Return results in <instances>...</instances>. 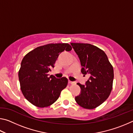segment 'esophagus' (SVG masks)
<instances>
[{
    "label": "esophagus",
    "mask_w": 133,
    "mask_h": 133,
    "mask_svg": "<svg viewBox=\"0 0 133 133\" xmlns=\"http://www.w3.org/2000/svg\"><path fill=\"white\" fill-rule=\"evenodd\" d=\"M69 84H74V83H75V82H72V81H70V80H69Z\"/></svg>",
    "instance_id": "esophagus-1"
}]
</instances>
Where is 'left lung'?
<instances>
[{"instance_id": "8db88e82", "label": "left lung", "mask_w": 133, "mask_h": 133, "mask_svg": "<svg viewBox=\"0 0 133 133\" xmlns=\"http://www.w3.org/2000/svg\"><path fill=\"white\" fill-rule=\"evenodd\" d=\"M70 44L80 59L81 72L90 75L84 85L77 83L81 91L75 100L84 109H94L104 102L111 93L113 68L106 54L97 47L88 43Z\"/></svg>"}]
</instances>
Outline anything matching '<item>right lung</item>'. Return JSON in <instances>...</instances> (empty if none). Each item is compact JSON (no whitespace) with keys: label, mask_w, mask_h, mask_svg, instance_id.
I'll use <instances>...</instances> for the list:
<instances>
[{"label":"right lung","mask_w":133,"mask_h":133,"mask_svg":"<svg viewBox=\"0 0 133 133\" xmlns=\"http://www.w3.org/2000/svg\"><path fill=\"white\" fill-rule=\"evenodd\" d=\"M71 50L68 43H51L37 47L24 56L19 71V79L27 100L35 106L46 107L57 100L68 80L64 77L49 76L48 73L55 67L60 53Z\"/></svg>","instance_id":"add662e5"}]
</instances>
